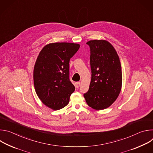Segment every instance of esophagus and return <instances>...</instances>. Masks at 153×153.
I'll list each match as a JSON object with an SVG mask.
<instances>
[{
  "label": "esophagus",
  "instance_id": "34e87169",
  "mask_svg": "<svg viewBox=\"0 0 153 153\" xmlns=\"http://www.w3.org/2000/svg\"><path fill=\"white\" fill-rule=\"evenodd\" d=\"M80 82H76V88H79V87H80Z\"/></svg>",
  "mask_w": 153,
  "mask_h": 153
}]
</instances>
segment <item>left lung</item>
I'll return each instance as SVG.
<instances>
[{
  "label": "left lung",
  "mask_w": 153,
  "mask_h": 153,
  "mask_svg": "<svg viewBox=\"0 0 153 153\" xmlns=\"http://www.w3.org/2000/svg\"><path fill=\"white\" fill-rule=\"evenodd\" d=\"M90 48L91 79L88 91L83 96L88 105L104 110L117 99L122 88V67L119 56L110 42L93 40L86 43Z\"/></svg>",
  "instance_id": "left-lung-1"
}]
</instances>
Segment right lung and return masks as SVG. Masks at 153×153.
I'll list each match as a JSON object with an SVG mask.
<instances>
[{
	"label": "right lung",
	"mask_w": 153,
	"mask_h": 153,
	"mask_svg": "<svg viewBox=\"0 0 153 153\" xmlns=\"http://www.w3.org/2000/svg\"><path fill=\"white\" fill-rule=\"evenodd\" d=\"M80 48L77 43H49L40 51L35 63L33 79L36 94L53 110L66 106L75 87L70 80V60Z\"/></svg>",
	"instance_id": "add662e5"
}]
</instances>
